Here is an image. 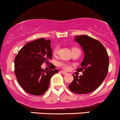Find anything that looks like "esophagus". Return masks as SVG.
Instances as JSON below:
<instances>
[{"instance_id":"esophagus-1","label":"esophagus","mask_w":120,"mask_h":120,"mask_svg":"<svg viewBox=\"0 0 120 120\" xmlns=\"http://www.w3.org/2000/svg\"><path fill=\"white\" fill-rule=\"evenodd\" d=\"M61 72L62 73V74H63V75H67V74H68V73H67V72H65V71H61Z\"/></svg>"}]
</instances>
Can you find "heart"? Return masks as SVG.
Masks as SVG:
<instances>
[{"instance_id": "b5f03b06", "label": "heart", "mask_w": 120, "mask_h": 120, "mask_svg": "<svg viewBox=\"0 0 120 120\" xmlns=\"http://www.w3.org/2000/svg\"><path fill=\"white\" fill-rule=\"evenodd\" d=\"M58 51H59V47H58V46H56V47L54 49V50H53V54L56 55L57 53H58ZM59 65L60 66L61 68H62L63 69H66V70L68 69L69 68V65L65 63H60L59 64Z\"/></svg>"}]
</instances>
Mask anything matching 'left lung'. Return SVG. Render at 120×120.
Returning <instances> with one entry per match:
<instances>
[{"instance_id":"obj_1","label":"left lung","mask_w":120,"mask_h":120,"mask_svg":"<svg viewBox=\"0 0 120 120\" xmlns=\"http://www.w3.org/2000/svg\"><path fill=\"white\" fill-rule=\"evenodd\" d=\"M74 41L82 48L84 58L81 68L76 71H82L83 75L74 76L69 85L72 92L86 94L97 89L107 76L109 58L104 46L101 42L87 35L75 36Z\"/></svg>"}]
</instances>
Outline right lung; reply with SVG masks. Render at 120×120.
Listing matches in <instances>:
<instances>
[{"label": "right lung", "instance_id": "right-lung-1", "mask_svg": "<svg viewBox=\"0 0 120 120\" xmlns=\"http://www.w3.org/2000/svg\"><path fill=\"white\" fill-rule=\"evenodd\" d=\"M51 41L44 38L30 42L22 48L15 59V74L18 83L28 93L44 94L49 88L51 77L58 69L46 71L41 68L43 63L49 64L52 59Z\"/></svg>", "mask_w": 120, "mask_h": 120}]
</instances>
